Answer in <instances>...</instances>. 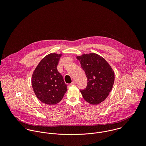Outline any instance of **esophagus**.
Masks as SVG:
<instances>
[{
	"label": "esophagus",
	"mask_w": 146,
	"mask_h": 146,
	"mask_svg": "<svg viewBox=\"0 0 146 146\" xmlns=\"http://www.w3.org/2000/svg\"><path fill=\"white\" fill-rule=\"evenodd\" d=\"M76 84V82H75V80H73L72 81V82L71 83V85H75Z\"/></svg>",
	"instance_id": "1"
}]
</instances>
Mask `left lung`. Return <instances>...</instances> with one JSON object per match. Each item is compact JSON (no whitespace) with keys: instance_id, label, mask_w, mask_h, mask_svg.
Masks as SVG:
<instances>
[{"instance_id":"8db88e82","label":"left lung","mask_w":146,"mask_h":146,"mask_svg":"<svg viewBox=\"0 0 146 146\" xmlns=\"http://www.w3.org/2000/svg\"><path fill=\"white\" fill-rule=\"evenodd\" d=\"M86 78L87 86L80 92L84 99L93 105L104 101L111 92L115 80V73L110 64L101 56L90 53L76 56Z\"/></svg>"}]
</instances>
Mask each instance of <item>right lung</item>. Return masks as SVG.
<instances>
[{"instance_id":"add662e5","label":"right lung","mask_w":146,"mask_h":146,"mask_svg":"<svg viewBox=\"0 0 146 146\" xmlns=\"http://www.w3.org/2000/svg\"><path fill=\"white\" fill-rule=\"evenodd\" d=\"M62 54L53 53L46 55L33 74L31 84L34 93L45 104L59 103L67 90V85L57 68Z\"/></svg>"}]
</instances>
